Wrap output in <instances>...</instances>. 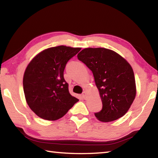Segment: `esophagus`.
Segmentation results:
<instances>
[{"label": "esophagus", "instance_id": "obj_1", "mask_svg": "<svg viewBox=\"0 0 158 158\" xmlns=\"http://www.w3.org/2000/svg\"><path fill=\"white\" fill-rule=\"evenodd\" d=\"M82 98L84 99L86 98V93H85V91L83 92V93H82Z\"/></svg>", "mask_w": 158, "mask_h": 158}]
</instances>
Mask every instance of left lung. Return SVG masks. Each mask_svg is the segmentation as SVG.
<instances>
[{
	"mask_svg": "<svg viewBox=\"0 0 158 158\" xmlns=\"http://www.w3.org/2000/svg\"><path fill=\"white\" fill-rule=\"evenodd\" d=\"M77 58L94 76L100 92L102 109L95 116L102 122L123 116L136 96V84L132 67L114 51L105 48H86Z\"/></svg>",
	"mask_w": 158,
	"mask_h": 158,
	"instance_id": "1",
	"label": "left lung"
}]
</instances>
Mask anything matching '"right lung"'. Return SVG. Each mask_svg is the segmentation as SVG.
Listing matches in <instances>:
<instances>
[{
    "instance_id": "add662e5",
    "label": "right lung",
    "mask_w": 158,
    "mask_h": 158,
    "mask_svg": "<svg viewBox=\"0 0 158 158\" xmlns=\"http://www.w3.org/2000/svg\"><path fill=\"white\" fill-rule=\"evenodd\" d=\"M81 48L51 47L38 53L26 69L23 91L29 107L48 121L62 118L79 101L69 92L63 73L67 63Z\"/></svg>"
}]
</instances>
